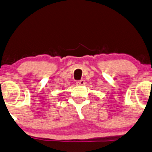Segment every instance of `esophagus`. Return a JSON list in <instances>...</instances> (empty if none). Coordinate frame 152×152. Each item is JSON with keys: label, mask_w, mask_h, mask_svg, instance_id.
Listing matches in <instances>:
<instances>
[{"label": "esophagus", "mask_w": 152, "mask_h": 152, "mask_svg": "<svg viewBox=\"0 0 152 152\" xmlns=\"http://www.w3.org/2000/svg\"><path fill=\"white\" fill-rule=\"evenodd\" d=\"M85 84V81L84 80H79V81L76 82V85L77 86H82Z\"/></svg>", "instance_id": "34e87169"}]
</instances>
